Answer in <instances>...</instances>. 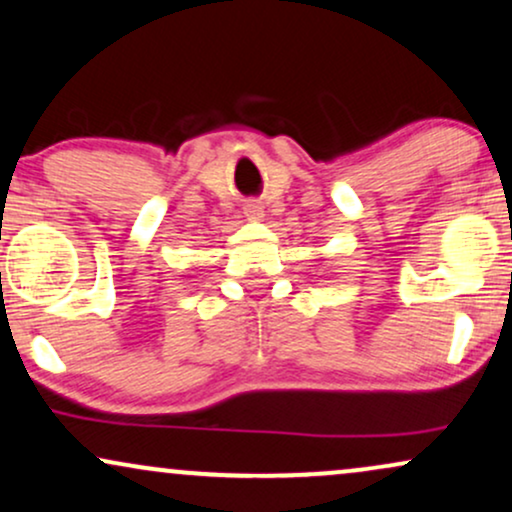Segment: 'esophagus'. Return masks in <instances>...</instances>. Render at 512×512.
<instances>
[{
    "mask_svg": "<svg viewBox=\"0 0 512 512\" xmlns=\"http://www.w3.org/2000/svg\"><path fill=\"white\" fill-rule=\"evenodd\" d=\"M243 215L250 219V222H260V219L264 217V208L260 203H257V200H248V203H245V208H243Z\"/></svg>",
    "mask_w": 512,
    "mask_h": 512,
    "instance_id": "1",
    "label": "esophagus"
}]
</instances>
